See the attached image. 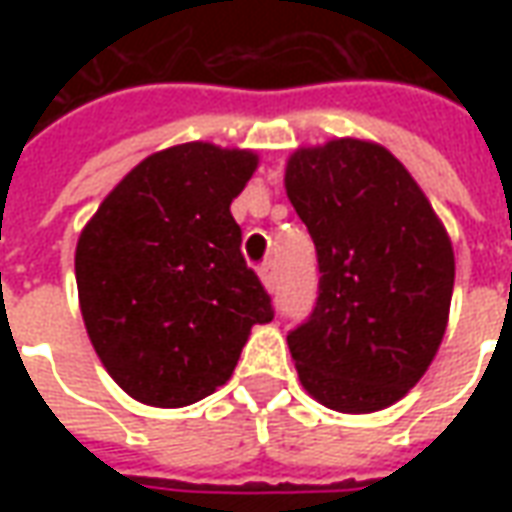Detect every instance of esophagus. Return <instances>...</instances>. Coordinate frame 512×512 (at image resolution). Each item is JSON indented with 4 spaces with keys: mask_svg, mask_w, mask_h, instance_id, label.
Masks as SVG:
<instances>
[{
    "mask_svg": "<svg viewBox=\"0 0 512 512\" xmlns=\"http://www.w3.org/2000/svg\"><path fill=\"white\" fill-rule=\"evenodd\" d=\"M260 279L268 290H277V266L274 263H263L260 266Z\"/></svg>",
    "mask_w": 512,
    "mask_h": 512,
    "instance_id": "obj_1",
    "label": "esophagus"
}]
</instances>
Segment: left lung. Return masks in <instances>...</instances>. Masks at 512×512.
I'll use <instances>...</instances> for the list:
<instances>
[{"mask_svg": "<svg viewBox=\"0 0 512 512\" xmlns=\"http://www.w3.org/2000/svg\"><path fill=\"white\" fill-rule=\"evenodd\" d=\"M285 189L318 255V299L288 334L318 403L370 414L406 395L439 351L455 255L417 180L386 147L332 139L301 147Z\"/></svg>", "mask_w": 512, "mask_h": 512, "instance_id": "left-lung-1", "label": "left lung"}]
</instances>
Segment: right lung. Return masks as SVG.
I'll return each mask as SVG.
<instances>
[{"label": "right lung", "instance_id": "1", "mask_svg": "<svg viewBox=\"0 0 512 512\" xmlns=\"http://www.w3.org/2000/svg\"><path fill=\"white\" fill-rule=\"evenodd\" d=\"M252 150L186 142L147 156L109 191L76 244V285L95 354L120 389L191 406L233 376L271 296L241 255L230 202Z\"/></svg>", "mask_w": 512, "mask_h": 512}]
</instances>
